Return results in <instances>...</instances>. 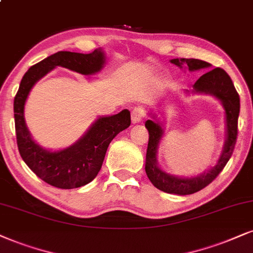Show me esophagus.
<instances>
[{
  "label": "esophagus",
  "mask_w": 253,
  "mask_h": 253,
  "mask_svg": "<svg viewBox=\"0 0 253 253\" xmlns=\"http://www.w3.org/2000/svg\"><path fill=\"white\" fill-rule=\"evenodd\" d=\"M143 117H145V113H143L142 108H140V107L134 108V110L132 111V113H130V118H132V123L133 124L141 123Z\"/></svg>",
  "instance_id": "34e87169"
}]
</instances>
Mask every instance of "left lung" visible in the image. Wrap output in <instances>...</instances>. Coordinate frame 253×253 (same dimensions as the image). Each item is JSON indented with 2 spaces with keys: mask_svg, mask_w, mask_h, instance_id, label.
Listing matches in <instances>:
<instances>
[{
  "mask_svg": "<svg viewBox=\"0 0 253 253\" xmlns=\"http://www.w3.org/2000/svg\"><path fill=\"white\" fill-rule=\"evenodd\" d=\"M170 62L180 69H188L190 72L211 68V64L194 58H175L171 59ZM184 93L209 94L220 101L225 112L226 137L219 159L217 160L216 165L208 169L207 171L197 175V176L191 177H181L176 176V175L168 174L164 169L160 168L158 164L159 145L165 135L164 123L156 119V114L149 113V116L153 119L147 120L145 124L149 134L145 166L146 174L154 187L165 191V193L174 195H190L197 193V191L206 188L208 184L211 183L217 177V175L223 170V168L228 164L229 159L231 158L233 148H235L236 145L239 107H241L239 95L236 91L235 86H233L231 78L224 70L220 68L209 70L207 73H204L193 85V89L191 91L184 89Z\"/></svg>",
  "mask_w": 253,
  "mask_h": 253,
  "instance_id": "8db88e82",
  "label": "left lung"
}]
</instances>
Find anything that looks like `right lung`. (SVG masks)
Masks as SVG:
<instances>
[{
  "mask_svg": "<svg viewBox=\"0 0 253 253\" xmlns=\"http://www.w3.org/2000/svg\"><path fill=\"white\" fill-rule=\"evenodd\" d=\"M106 62L101 49L78 53L59 51L35 64L22 78L14 100L16 139L20 154L29 168L47 184L60 189H73L87 184L97 176L112 140L128 128L130 113L123 110L118 114L99 117L84 135L73 145L60 150L43 148L35 141L24 119V106L34 85L57 66L84 76L100 72Z\"/></svg>",
  "mask_w": 253,
  "mask_h": 253,
  "instance_id": "obj_1",
  "label": "right lung"
}]
</instances>
